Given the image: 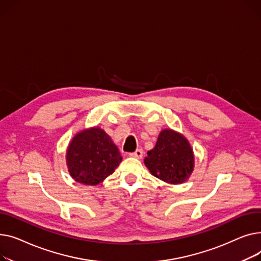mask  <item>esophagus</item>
<instances>
[{
  "label": "esophagus",
  "mask_w": 261,
  "mask_h": 261,
  "mask_svg": "<svg viewBox=\"0 0 261 261\" xmlns=\"http://www.w3.org/2000/svg\"><path fill=\"white\" fill-rule=\"evenodd\" d=\"M130 157H134V158H138V159H141L143 157V150L141 148L135 150L134 152H130L129 154Z\"/></svg>",
  "instance_id": "obj_1"
}]
</instances>
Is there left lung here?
Here are the masks:
<instances>
[{
  "label": "left lung",
  "mask_w": 261,
  "mask_h": 261,
  "mask_svg": "<svg viewBox=\"0 0 261 261\" xmlns=\"http://www.w3.org/2000/svg\"><path fill=\"white\" fill-rule=\"evenodd\" d=\"M144 163L155 177L168 183H182L194 170V155L185 137L171 129L160 133L157 143L147 151Z\"/></svg>",
  "instance_id": "8db88e82"
}]
</instances>
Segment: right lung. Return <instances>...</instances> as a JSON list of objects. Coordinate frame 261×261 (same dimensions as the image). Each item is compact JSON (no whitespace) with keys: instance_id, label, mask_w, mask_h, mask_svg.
<instances>
[{"instance_id":"obj_1","label":"right lung","mask_w":261,"mask_h":261,"mask_svg":"<svg viewBox=\"0 0 261 261\" xmlns=\"http://www.w3.org/2000/svg\"><path fill=\"white\" fill-rule=\"evenodd\" d=\"M70 176L80 183L96 186L114 173L122 161L118 147L101 128H90L76 135L67 149Z\"/></svg>"}]
</instances>
